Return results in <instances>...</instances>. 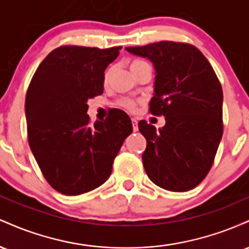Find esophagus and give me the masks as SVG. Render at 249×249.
Here are the masks:
<instances>
[{
	"label": "esophagus",
	"mask_w": 249,
	"mask_h": 249,
	"mask_svg": "<svg viewBox=\"0 0 249 249\" xmlns=\"http://www.w3.org/2000/svg\"><path fill=\"white\" fill-rule=\"evenodd\" d=\"M131 122H132V126H133L134 132H136V131H138V121H137L136 118H132L131 119Z\"/></svg>",
	"instance_id": "1"
}]
</instances>
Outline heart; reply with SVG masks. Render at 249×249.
I'll return each mask as SVG.
<instances>
[{"mask_svg":"<svg viewBox=\"0 0 249 249\" xmlns=\"http://www.w3.org/2000/svg\"><path fill=\"white\" fill-rule=\"evenodd\" d=\"M146 62L144 61H141V59H134V61L131 63V70H136L137 68H139L141 65L145 64ZM110 75H111V69H108L105 71L104 73V82L107 83L108 81V78H110ZM117 105L118 107H121L123 108H125V110L127 111H134L137 107V102L134 101L132 98H128V97H123V98L118 99V102H117Z\"/></svg>","mask_w":249,"mask_h":249,"instance_id":"b5f03b06","label":"heart"}]
</instances>
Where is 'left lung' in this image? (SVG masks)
Segmentation results:
<instances>
[{
	"instance_id": "1",
	"label": "left lung",
	"mask_w": 249,
	"mask_h": 249,
	"mask_svg": "<svg viewBox=\"0 0 249 249\" xmlns=\"http://www.w3.org/2000/svg\"><path fill=\"white\" fill-rule=\"evenodd\" d=\"M125 49L153 63L150 112L166 121L158 131L147 122L138 123L146 139L145 172L164 190H192L210 172L224 132L218 77L201 51L188 43L161 41Z\"/></svg>"
}]
</instances>
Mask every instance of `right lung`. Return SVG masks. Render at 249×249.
<instances>
[{
    "label": "right lung",
    "mask_w": 249,
    "mask_h": 249,
    "mask_svg": "<svg viewBox=\"0 0 249 249\" xmlns=\"http://www.w3.org/2000/svg\"><path fill=\"white\" fill-rule=\"evenodd\" d=\"M122 47L108 49L63 45L43 59L25 97L28 142L50 186L79 196L104 184L132 123L112 108L90 124L88 99L104 90V71Z\"/></svg>",
    "instance_id": "obj_1"
}]
</instances>
